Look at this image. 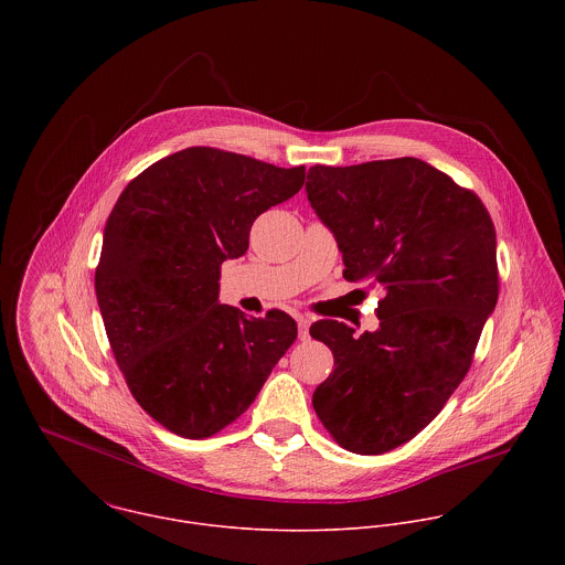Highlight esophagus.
<instances>
[{
    "label": "esophagus",
    "instance_id": "1",
    "mask_svg": "<svg viewBox=\"0 0 565 565\" xmlns=\"http://www.w3.org/2000/svg\"><path fill=\"white\" fill-rule=\"evenodd\" d=\"M296 322H298L300 339H302V341H305V339H309V326H311V320H309V318H305V316H296Z\"/></svg>",
    "mask_w": 565,
    "mask_h": 565
}]
</instances>
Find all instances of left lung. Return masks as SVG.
Segmentation results:
<instances>
[{
	"label": "left lung",
	"instance_id": "1",
	"mask_svg": "<svg viewBox=\"0 0 565 565\" xmlns=\"http://www.w3.org/2000/svg\"><path fill=\"white\" fill-rule=\"evenodd\" d=\"M307 178L343 278L385 289L374 332L311 326L334 356L313 408L341 448L383 455L428 426L472 365L498 300L493 222L475 191L411 157L316 164Z\"/></svg>",
	"mask_w": 565,
	"mask_h": 565
}]
</instances>
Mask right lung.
Returning a JSON list of instances; mask_svg holds the SVG:
<instances>
[{
	"instance_id": "right-lung-1",
	"label": "right lung",
	"mask_w": 565,
	"mask_h": 565,
	"mask_svg": "<svg viewBox=\"0 0 565 565\" xmlns=\"http://www.w3.org/2000/svg\"><path fill=\"white\" fill-rule=\"evenodd\" d=\"M302 184L305 167L186 148L121 191L95 294L130 394L167 430L204 439L233 424L296 341L285 311L245 318L220 305V269L245 254L254 220Z\"/></svg>"
}]
</instances>
